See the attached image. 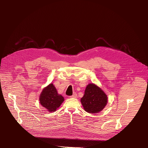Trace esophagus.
<instances>
[{"instance_id": "obj_1", "label": "esophagus", "mask_w": 148, "mask_h": 148, "mask_svg": "<svg viewBox=\"0 0 148 148\" xmlns=\"http://www.w3.org/2000/svg\"><path fill=\"white\" fill-rule=\"evenodd\" d=\"M77 94H74L73 95L70 96V98H77Z\"/></svg>"}]
</instances>
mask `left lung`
Wrapping results in <instances>:
<instances>
[{"instance_id": "1", "label": "left lung", "mask_w": 148, "mask_h": 148, "mask_svg": "<svg viewBox=\"0 0 148 148\" xmlns=\"http://www.w3.org/2000/svg\"><path fill=\"white\" fill-rule=\"evenodd\" d=\"M107 96L104 92L94 84L87 86L81 102L86 111L98 113L102 111L107 103Z\"/></svg>"}]
</instances>
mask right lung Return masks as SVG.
<instances>
[{
  "label": "right lung",
  "instance_id": "add662e5",
  "mask_svg": "<svg viewBox=\"0 0 148 148\" xmlns=\"http://www.w3.org/2000/svg\"><path fill=\"white\" fill-rule=\"evenodd\" d=\"M63 97L57 93L53 84L43 89L40 97V102L50 112L55 111L64 101Z\"/></svg>",
  "mask_w": 148,
  "mask_h": 148
}]
</instances>
